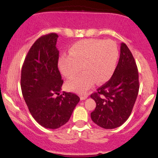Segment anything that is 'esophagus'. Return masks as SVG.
<instances>
[{"label": "esophagus", "mask_w": 158, "mask_h": 158, "mask_svg": "<svg viewBox=\"0 0 158 158\" xmlns=\"http://www.w3.org/2000/svg\"><path fill=\"white\" fill-rule=\"evenodd\" d=\"M87 98H88V96H81L80 97V99L81 100H84V99H87Z\"/></svg>", "instance_id": "1"}]
</instances>
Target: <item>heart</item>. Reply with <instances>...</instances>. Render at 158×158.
<instances>
[{
    "label": "heart",
    "instance_id": "1",
    "mask_svg": "<svg viewBox=\"0 0 158 158\" xmlns=\"http://www.w3.org/2000/svg\"><path fill=\"white\" fill-rule=\"evenodd\" d=\"M119 57L117 44L111 40L85 39L75 43L70 54H62L59 67L63 75L71 78L81 69L84 71L67 81L69 90L83 94L97 84L106 82L113 75Z\"/></svg>",
    "mask_w": 158,
    "mask_h": 158
}]
</instances>
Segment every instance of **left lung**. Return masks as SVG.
Wrapping results in <instances>:
<instances>
[{
	"label": "left lung",
	"instance_id": "1",
	"mask_svg": "<svg viewBox=\"0 0 158 158\" xmlns=\"http://www.w3.org/2000/svg\"><path fill=\"white\" fill-rule=\"evenodd\" d=\"M139 88L135 60L127 45L122 43L118 64L111 78L90 95L97 104L90 114L93 122L106 129L123 125L131 115Z\"/></svg>",
	"mask_w": 158,
	"mask_h": 158
}]
</instances>
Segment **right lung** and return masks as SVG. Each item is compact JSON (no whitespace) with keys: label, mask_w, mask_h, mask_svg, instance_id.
<instances>
[{"label":"right lung","mask_w":158,"mask_h":158,"mask_svg":"<svg viewBox=\"0 0 158 158\" xmlns=\"http://www.w3.org/2000/svg\"><path fill=\"white\" fill-rule=\"evenodd\" d=\"M58 35L50 33L35 41L23 61L21 87L25 102L35 121L56 129L68 122L80 99L77 94H60L63 80L58 68Z\"/></svg>","instance_id":"right-lung-1"}]
</instances>
